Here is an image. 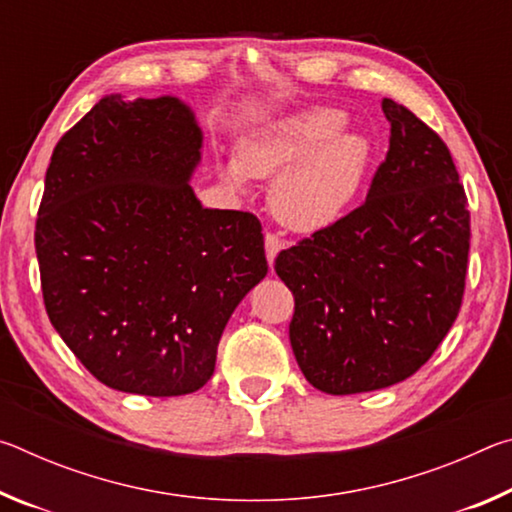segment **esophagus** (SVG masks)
<instances>
[{"label":"esophagus","instance_id":"obj_1","mask_svg":"<svg viewBox=\"0 0 512 512\" xmlns=\"http://www.w3.org/2000/svg\"><path fill=\"white\" fill-rule=\"evenodd\" d=\"M264 246H266V257H268V264H273V259L277 257V253L282 250V239L273 235V232H266L264 235Z\"/></svg>","mask_w":512,"mask_h":512}]
</instances>
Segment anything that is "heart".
I'll return each mask as SVG.
<instances>
[{
    "label": "heart",
    "instance_id": "1",
    "mask_svg": "<svg viewBox=\"0 0 512 512\" xmlns=\"http://www.w3.org/2000/svg\"><path fill=\"white\" fill-rule=\"evenodd\" d=\"M345 112L314 108L264 128L244 140L239 160L225 173L273 178L268 205L277 221L298 232L323 230L341 219L359 194L370 164L366 137L341 133Z\"/></svg>",
    "mask_w": 512,
    "mask_h": 512
}]
</instances>
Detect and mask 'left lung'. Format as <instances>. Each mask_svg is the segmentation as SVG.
<instances>
[{
	"label": "left lung",
	"instance_id": "8db88e82",
	"mask_svg": "<svg viewBox=\"0 0 512 512\" xmlns=\"http://www.w3.org/2000/svg\"><path fill=\"white\" fill-rule=\"evenodd\" d=\"M366 201L275 257L296 300L293 354L311 386L368 393L418 372L465 293L470 210L447 144L393 99Z\"/></svg>",
	"mask_w": 512,
	"mask_h": 512
}]
</instances>
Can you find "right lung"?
Returning <instances> with one entry per match:
<instances>
[{"label":"right lung","instance_id":"right-lung-1","mask_svg":"<svg viewBox=\"0 0 512 512\" xmlns=\"http://www.w3.org/2000/svg\"><path fill=\"white\" fill-rule=\"evenodd\" d=\"M201 140L178 99L110 94L51 153L36 219L42 300L115 391H198L225 323L268 271L257 216L207 210L187 185Z\"/></svg>","mask_w":512,"mask_h":512}]
</instances>
